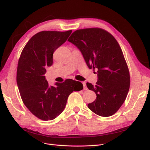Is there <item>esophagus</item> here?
<instances>
[{
    "label": "esophagus",
    "instance_id": "34e87169",
    "mask_svg": "<svg viewBox=\"0 0 150 150\" xmlns=\"http://www.w3.org/2000/svg\"><path fill=\"white\" fill-rule=\"evenodd\" d=\"M82 84H83V89H84V90H87L88 88H87V87H86V83H85V82H82Z\"/></svg>",
    "mask_w": 150,
    "mask_h": 150
}]
</instances>
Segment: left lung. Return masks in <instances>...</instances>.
I'll return each instance as SVG.
<instances>
[{"instance_id": "1", "label": "left lung", "mask_w": 150, "mask_h": 150, "mask_svg": "<svg viewBox=\"0 0 150 150\" xmlns=\"http://www.w3.org/2000/svg\"><path fill=\"white\" fill-rule=\"evenodd\" d=\"M67 40L79 49L89 69L98 70L96 85L86 83L97 96L88 104L89 109L103 117L114 115L125 102L130 84L128 67L118 42L100 28L77 30Z\"/></svg>"}]
</instances>
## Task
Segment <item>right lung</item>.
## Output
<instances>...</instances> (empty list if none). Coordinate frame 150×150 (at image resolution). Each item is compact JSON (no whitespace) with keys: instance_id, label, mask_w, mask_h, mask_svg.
I'll list each match as a JSON object with an SVG mask.
<instances>
[{"instance_id":"obj_1","label":"right lung","mask_w":150,"mask_h":150,"mask_svg":"<svg viewBox=\"0 0 150 150\" xmlns=\"http://www.w3.org/2000/svg\"><path fill=\"white\" fill-rule=\"evenodd\" d=\"M72 30L41 31L30 38L18 62L17 83L27 108L38 118L52 120L64 110L68 96L83 89L79 81L71 79L49 86L44 74L53 63V53L64 44Z\"/></svg>"}]
</instances>
